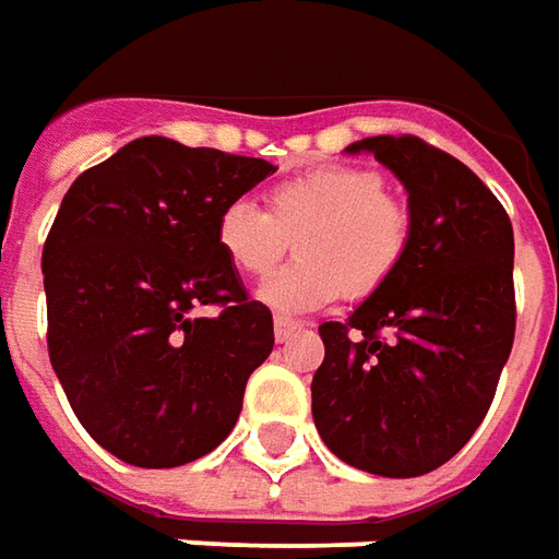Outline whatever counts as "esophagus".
Wrapping results in <instances>:
<instances>
[{"instance_id": "obj_1", "label": "esophagus", "mask_w": 559, "mask_h": 559, "mask_svg": "<svg viewBox=\"0 0 559 559\" xmlns=\"http://www.w3.org/2000/svg\"><path fill=\"white\" fill-rule=\"evenodd\" d=\"M296 333H299V323H296V320L275 318V338H278L281 345H284V342H290Z\"/></svg>"}]
</instances>
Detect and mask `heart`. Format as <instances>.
<instances>
[{
	"label": "heart",
	"mask_w": 559,
	"mask_h": 559,
	"mask_svg": "<svg viewBox=\"0 0 559 559\" xmlns=\"http://www.w3.org/2000/svg\"><path fill=\"white\" fill-rule=\"evenodd\" d=\"M269 212L251 199L226 202L214 241L241 275H266L296 233L299 260L275 272L257 299L281 318H299L342 293L369 296L400 269L412 217L384 193L381 175L357 166H320L269 190Z\"/></svg>",
	"instance_id": "b5f03b06"
}]
</instances>
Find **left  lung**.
Returning <instances> with one entry per match:
<instances>
[{
  "instance_id": "1",
  "label": "left lung",
  "mask_w": 559,
  "mask_h": 559,
  "mask_svg": "<svg viewBox=\"0 0 559 559\" xmlns=\"http://www.w3.org/2000/svg\"><path fill=\"white\" fill-rule=\"evenodd\" d=\"M372 154L408 193L400 269L345 323H320L311 415L347 466L384 478L439 469L493 402L514 342V233L484 181L415 135H372Z\"/></svg>"
}]
</instances>
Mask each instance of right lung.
<instances>
[{"label": "right lung", "instance_id": "obj_1", "mask_svg": "<svg viewBox=\"0 0 559 559\" xmlns=\"http://www.w3.org/2000/svg\"><path fill=\"white\" fill-rule=\"evenodd\" d=\"M272 171L266 159L144 135L62 197L41 253L50 366L117 460L185 466L236 427L275 333L217 248L214 221ZM202 305L225 311L199 319Z\"/></svg>", "mask_w": 559, "mask_h": 559}]
</instances>
